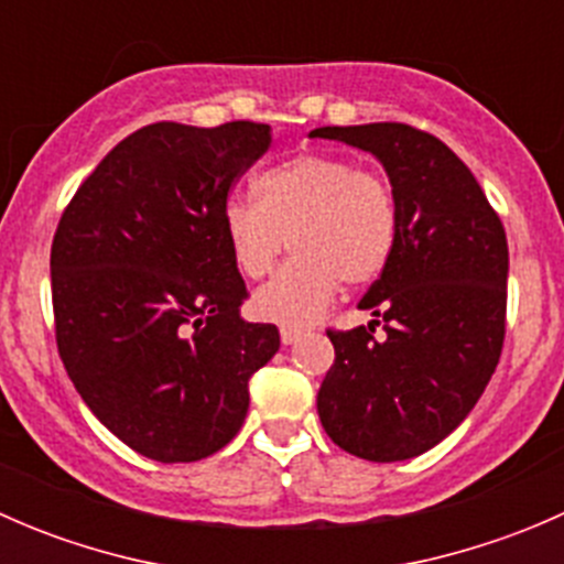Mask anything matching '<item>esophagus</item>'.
I'll return each mask as SVG.
<instances>
[{
    "mask_svg": "<svg viewBox=\"0 0 564 564\" xmlns=\"http://www.w3.org/2000/svg\"><path fill=\"white\" fill-rule=\"evenodd\" d=\"M300 338H303V329H297V327H286V324H283V327H281V340H283V346L297 344Z\"/></svg>",
    "mask_w": 564,
    "mask_h": 564,
    "instance_id": "1",
    "label": "esophagus"
}]
</instances>
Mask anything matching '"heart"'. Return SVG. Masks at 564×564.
Segmentation results:
<instances>
[{"mask_svg": "<svg viewBox=\"0 0 564 564\" xmlns=\"http://www.w3.org/2000/svg\"><path fill=\"white\" fill-rule=\"evenodd\" d=\"M256 198L235 193L220 226L237 270L250 281L283 267L253 297L267 322L305 327L324 314L340 281L362 286L382 275L398 235V207L382 174L340 155H294L253 180Z\"/></svg>", "mask_w": 564, "mask_h": 564, "instance_id": "1", "label": "heart"}]
</instances>
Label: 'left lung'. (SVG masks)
Segmentation results:
<instances>
[{
	"label": "left lung",
	"mask_w": 564,
	"mask_h": 564,
	"mask_svg": "<svg viewBox=\"0 0 564 564\" xmlns=\"http://www.w3.org/2000/svg\"><path fill=\"white\" fill-rule=\"evenodd\" d=\"M390 176L395 248L360 300L368 327L335 333L318 420L357 458L406 460L440 445L486 390L505 340L508 237L475 174L436 135L401 122L316 128ZM382 323L384 339L372 335Z\"/></svg>",
	"instance_id": "8db88e82"
}]
</instances>
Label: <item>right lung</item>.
<instances>
[{
	"instance_id": "obj_1",
	"label": "right lung",
	"mask_w": 564,
	"mask_h": 564,
	"mask_svg": "<svg viewBox=\"0 0 564 564\" xmlns=\"http://www.w3.org/2000/svg\"><path fill=\"white\" fill-rule=\"evenodd\" d=\"M272 144L270 124L155 122L82 182L51 246L56 349L95 417L141 456L202 460L248 414L281 346L240 316L246 281L220 209Z\"/></svg>"
}]
</instances>
